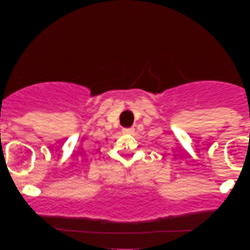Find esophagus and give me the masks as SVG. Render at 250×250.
Listing matches in <instances>:
<instances>
[{
  "instance_id": "esophagus-1",
  "label": "esophagus",
  "mask_w": 250,
  "mask_h": 250,
  "mask_svg": "<svg viewBox=\"0 0 250 250\" xmlns=\"http://www.w3.org/2000/svg\"><path fill=\"white\" fill-rule=\"evenodd\" d=\"M123 133H124V134H133V133H134V128L133 127L123 128Z\"/></svg>"
}]
</instances>
